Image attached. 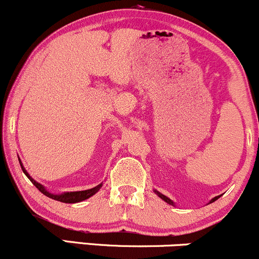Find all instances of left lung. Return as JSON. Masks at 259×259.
<instances>
[{
	"instance_id": "1",
	"label": "left lung",
	"mask_w": 259,
	"mask_h": 259,
	"mask_svg": "<svg viewBox=\"0 0 259 259\" xmlns=\"http://www.w3.org/2000/svg\"><path fill=\"white\" fill-rule=\"evenodd\" d=\"M154 192H156V194H157V195H158V196H159V197H160V198H162V200H163V201H165V202H167V203H169V204H171V206H174V202H173V201H171V200H170V198H168V197H167V196L162 195V194H160V192H158V191H157V190H154ZM218 198H219V196H217V197H214V198H212V200H210V202H209V203H212V202H214L215 200H218Z\"/></svg>"
}]
</instances>
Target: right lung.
Segmentation results:
<instances>
[{"mask_svg": "<svg viewBox=\"0 0 259 259\" xmlns=\"http://www.w3.org/2000/svg\"><path fill=\"white\" fill-rule=\"evenodd\" d=\"M19 163H20V167H22V169H23V171H24V174L29 178V179H30L31 183L37 187L38 191H41L45 196L52 198V200H56V201H59V202H64V203H76V202H81L84 200H88L89 197L94 196L97 191H99L101 187H102V184H100V185L92 187V189H90V190H85V191H73V192H64V194H61V195H53V194H51V192L47 191V190L45 189V187L41 185V184H38L37 181H35L34 179H32L30 175L28 174V171L25 170V168L23 167L20 159H19Z\"/></svg>", "mask_w": 259, "mask_h": 259, "instance_id": "1", "label": "right lung"}]
</instances>
